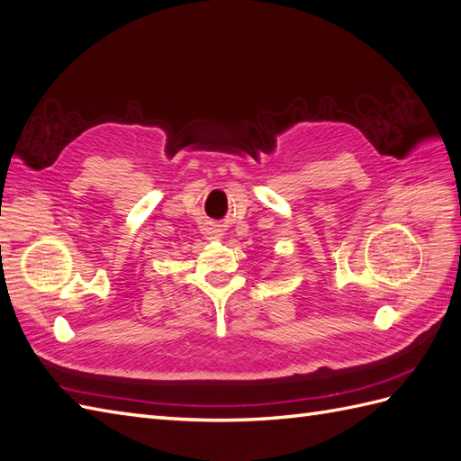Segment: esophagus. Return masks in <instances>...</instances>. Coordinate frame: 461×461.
<instances>
[{
  "mask_svg": "<svg viewBox=\"0 0 461 461\" xmlns=\"http://www.w3.org/2000/svg\"><path fill=\"white\" fill-rule=\"evenodd\" d=\"M211 239H219V234H215V232H212V237Z\"/></svg>",
  "mask_w": 461,
  "mask_h": 461,
  "instance_id": "obj_1",
  "label": "esophagus"
}]
</instances>
